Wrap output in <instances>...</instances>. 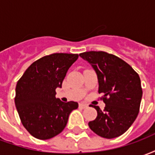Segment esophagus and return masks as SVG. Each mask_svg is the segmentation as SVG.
Listing matches in <instances>:
<instances>
[{
  "instance_id": "34e87169",
  "label": "esophagus",
  "mask_w": 155,
  "mask_h": 155,
  "mask_svg": "<svg viewBox=\"0 0 155 155\" xmlns=\"http://www.w3.org/2000/svg\"><path fill=\"white\" fill-rule=\"evenodd\" d=\"M80 108H81V109H85V108L88 107V104H80Z\"/></svg>"
}]
</instances>
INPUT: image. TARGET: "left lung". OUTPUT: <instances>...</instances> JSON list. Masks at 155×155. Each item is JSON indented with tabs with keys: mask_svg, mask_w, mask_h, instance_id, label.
<instances>
[{
	"mask_svg": "<svg viewBox=\"0 0 155 155\" xmlns=\"http://www.w3.org/2000/svg\"><path fill=\"white\" fill-rule=\"evenodd\" d=\"M97 74L99 93L105 104L104 110L89 122L91 130L99 136L113 139L126 132L138 116L142 99L139 74L125 61L104 51H88L80 54Z\"/></svg>",
	"mask_w": 155,
	"mask_h": 155,
	"instance_id": "8db88e82",
	"label": "left lung"
}]
</instances>
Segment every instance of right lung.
Returning a JSON list of instances; mask_svg holds the SVG:
<instances>
[{
  "label": "right lung",
  "mask_w": 155,
  "mask_h": 155,
  "mask_svg": "<svg viewBox=\"0 0 155 155\" xmlns=\"http://www.w3.org/2000/svg\"><path fill=\"white\" fill-rule=\"evenodd\" d=\"M78 54L54 53L39 59L25 71L15 87V104L23 126L39 140L61 133L77 102L64 103L55 98L69 68Z\"/></svg>",
  "instance_id": "obj_1"
}]
</instances>
